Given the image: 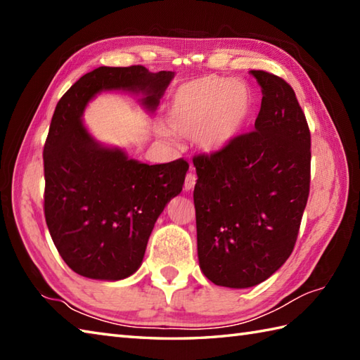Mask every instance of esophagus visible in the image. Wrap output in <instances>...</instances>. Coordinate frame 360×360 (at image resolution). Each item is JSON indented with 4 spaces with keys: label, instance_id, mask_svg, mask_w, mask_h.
<instances>
[{
    "label": "esophagus",
    "instance_id": "obj_1",
    "mask_svg": "<svg viewBox=\"0 0 360 360\" xmlns=\"http://www.w3.org/2000/svg\"><path fill=\"white\" fill-rule=\"evenodd\" d=\"M195 184H196V174H195V173H187L186 182H184L186 192H190V190H193V188H195Z\"/></svg>",
    "mask_w": 360,
    "mask_h": 360
}]
</instances>
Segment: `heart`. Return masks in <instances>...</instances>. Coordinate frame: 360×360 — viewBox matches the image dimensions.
<instances>
[{"mask_svg": "<svg viewBox=\"0 0 360 360\" xmlns=\"http://www.w3.org/2000/svg\"><path fill=\"white\" fill-rule=\"evenodd\" d=\"M254 111V96L243 82L207 75L182 85L172 98V131L195 136L202 151L218 153L238 139Z\"/></svg>", "mask_w": 360, "mask_h": 360, "instance_id": "1", "label": "heart"}]
</instances>
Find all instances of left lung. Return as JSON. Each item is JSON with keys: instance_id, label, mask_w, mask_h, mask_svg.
Instances as JSON below:
<instances>
[{"instance_id": "1", "label": "left lung", "mask_w": 360, "mask_h": 360, "mask_svg": "<svg viewBox=\"0 0 360 360\" xmlns=\"http://www.w3.org/2000/svg\"><path fill=\"white\" fill-rule=\"evenodd\" d=\"M262 86L255 129L210 156H196L198 259L218 286L267 280L295 246L309 195L311 134L294 89L250 71Z\"/></svg>"}]
</instances>
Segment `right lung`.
I'll return each instance as SVG.
<instances>
[{"instance_id":"right-lung-1","label":"right lung","mask_w":360,"mask_h":360,"mask_svg":"<svg viewBox=\"0 0 360 360\" xmlns=\"http://www.w3.org/2000/svg\"><path fill=\"white\" fill-rule=\"evenodd\" d=\"M174 77L143 66H101L60 98L44 143V217L60 257L82 277L117 281L142 264L165 205L184 186L188 164L148 165L98 142L83 124L93 98L106 91L141 96L155 112Z\"/></svg>"}]
</instances>
